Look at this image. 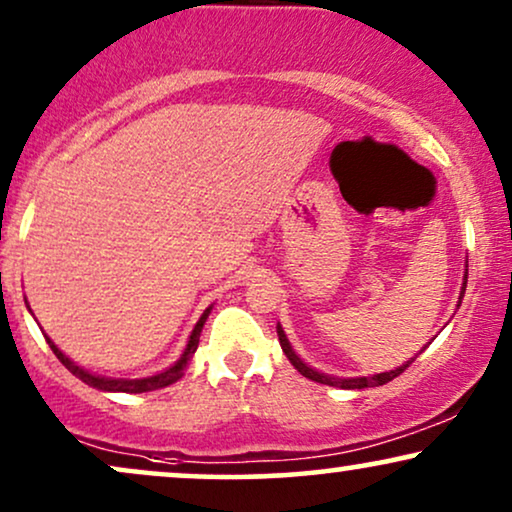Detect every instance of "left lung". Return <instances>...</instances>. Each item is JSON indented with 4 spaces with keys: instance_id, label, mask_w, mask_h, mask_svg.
<instances>
[{
    "instance_id": "8db88e82",
    "label": "left lung",
    "mask_w": 512,
    "mask_h": 512,
    "mask_svg": "<svg viewBox=\"0 0 512 512\" xmlns=\"http://www.w3.org/2000/svg\"><path fill=\"white\" fill-rule=\"evenodd\" d=\"M465 283H468V271H465V281H463V290H461V300H463V293H465ZM278 340H281V349L283 352H286V357L290 359V364H293L297 371H300L304 378H309V380H314V383H321V385H340V387H345V390H364V387H378V385H385V383H390V380H394L397 378V375H401L406 371V366L411 364H404V366H399L397 371H390V373H378V375H371V378H347V380H338V378H328V375H323V373H319V371H314V368H309L307 364H302L300 361V357H297V354L293 352V349H290V345H288V340H286V335H283V331H281V326H278Z\"/></svg>"
}]
</instances>
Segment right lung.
<instances>
[{"label":"right lung","instance_id":"right-lung-1","mask_svg":"<svg viewBox=\"0 0 512 512\" xmlns=\"http://www.w3.org/2000/svg\"><path fill=\"white\" fill-rule=\"evenodd\" d=\"M208 314H210V309H205V314L200 316V321L196 323V328H193L189 345H186V352L181 354V359L177 361V364L170 366V368H167V371H163V373L151 375V378H141V380H111V378H99V375L87 373V371H84V368L73 364V361H70V359L66 357V354H63L61 349H58L49 338H47V342H49V347L54 349V354L58 357V361H61V364L66 366L70 373L77 375V378H80L82 383L96 387V390H106V392H132V394L151 392V390H160V387L172 385L174 380L181 378V373H184V368L189 366L193 352H196V349H198L200 331H203V323H205V319H208Z\"/></svg>","mask_w":512,"mask_h":512}]
</instances>
